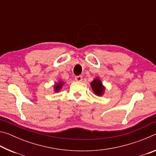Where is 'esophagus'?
<instances>
[{
	"label": "esophagus",
	"instance_id": "34e87169",
	"mask_svg": "<svg viewBox=\"0 0 156 156\" xmlns=\"http://www.w3.org/2000/svg\"><path fill=\"white\" fill-rule=\"evenodd\" d=\"M75 80L78 82H80L83 80V77H82V76H77L75 77Z\"/></svg>",
	"mask_w": 156,
	"mask_h": 156
}]
</instances>
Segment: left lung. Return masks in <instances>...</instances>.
I'll list each match as a JSON object with an SVG mask.
<instances>
[{
	"label": "left lung",
	"mask_w": 156,
	"mask_h": 156,
	"mask_svg": "<svg viewBox=\"0 0 156 156\" xmlns=\"http://www.w3.org/2000/svg\"><path fill=\"white\" fill-rule=\"evenodd\" d=\"M90 84L92 90L94 91V94H96V96H101L103 95L105 90V87L103 84H102L101 80H100L98 78H95Z\"/></svg>",
	"instance_id": "1"
}]
</instances>
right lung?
Returning <instances> with one entry per match:
<instances>
[{
  "label": "right lung",
  "instance_id": "1",
  "mask_svg": "<svg viewBox=\"0 0 156 156\" xmlns=\"http://www.w3.org/2000/svg\"><path fill=\"white\" fill-rule=\"evenodd\" d=\"M63 84H64V83H63L62 81H61V80H59L58 82L57 83H56L54 84V91H55V92H58L60 89H61V88L62 87V86H63Z\"/></svg>",
  "mask_w": 156,
  "mask_h": 156
}]
</instances>
